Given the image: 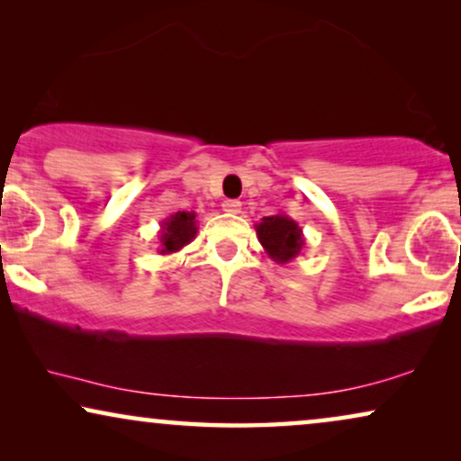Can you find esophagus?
<instances>
[{
	"label": "esophagus",
	"mask_w": 461,
	"mask_h": 461,
	"mask_svg": "<svg viewBox=\"0 0 461 461\" xmlns=\"http://www.w3.org/2000/svg\"><path fill=\"white\" fill-rule=\"evenodd\" d=\"M222 210H224L226 213H239V212H241V201H237V199H226L224 203H222Z\"/></svg>",
	"instance_id": "esophagus-1"
}]
</instances>
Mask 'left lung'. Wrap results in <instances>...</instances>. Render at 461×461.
<instances>
[{
    "instance_id": "1",
    "label": "left lung",
    "mask_w": 461,
    "mask_h": 461,
    "mask_svg": "<svg viewBox=\"0 0 461 461\" xmlns=\"http://www.w3.org/2000/svg\"><path fill=\"white\" fill-rule=\"evenodd\" d=\"M256 232L267 256L276 264L294 262L304 251V232L294 218L283 212L275 216H264L256 224Z\"/></svg>"
}]
</instances>
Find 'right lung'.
Returning <instances> with one entry per match:
<instances>
[{
  "mask_svg": "<svg viewBox=\"0 0 461 461\" xmlns=\"http://www.w3.org/2000/svg\"><path fill=\"white\" fill-rule=\"evenodd\" d=\"M197 235V213L194 212H176L161 222V230L157 235V251L161 256L176 254L186 248Z\"/></svg>",
  "mask_w": 461,
  "mask_h": 461,
  "instance_id": "right-lung-1",
  "label": "right lung"
}]
</instances>
